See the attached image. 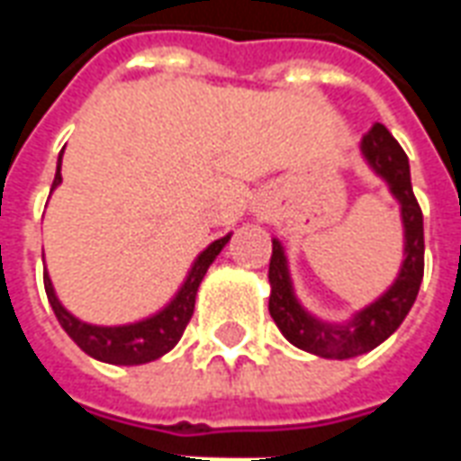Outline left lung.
Segmentation results:
<instances>
[{"mask_svg":"<svg viewBox=\"0 0 461 461\" xmlns=\"http://www.w3.org/2000/svg\"><path fill=\"white\" fill-rule=\"evenodd\" d=\"M360 150L366 155L367 165L387 182L393 197L400 202L402 227H405V259L400 267L395 284L373 301L370 306L357 311L348 323H326L311 316L294 296L289 264L284 257V247L279 240L271 241L269 261V313L279 330L306 353L321 357H346L363 356L390 339L405 316L412 309L417 291L425 274V231H422V210L415 200L412 182H410V162L400 142L393 138L383 122H375L360 140Z\"/></svg>","mask_w":461,"mask_h":461,"instance_id":"obj_1","label":"left lung"}]
</instances>
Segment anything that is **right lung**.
<instances>
[{"label": "right lung", "mask_w": 461, "mask_h": 461, "mask_svg": "<svg viewBox=\"0 0 461 461\" xmlns=\"http://www.w3.org/2000/svg\"><path fill=\"white\" fill-rule=\"evenodd\" d=\"M59 185H61V155H59V167H56L51 190ZM230 237L231 234H227L221 240L212 241L210 247L202 251L192 264L190 274H187L180 291L175 294V299L150 319L135 321L128 326H91V323H84V321L76 319L74 313H68L61 306V301L56 299L54 284L44 269L46 296H49V303H51L59 323H61V329L71 336V340L84 353H88L95 360L111 363V366H142V363L158 360L177 346V340L182 339V333H185L192 313H194V296H197L202 279H204L212 261L217 259V254L224 249V244L230 241Z\"/></svg>", "instance_id": "obj_1"}]
</instances>
